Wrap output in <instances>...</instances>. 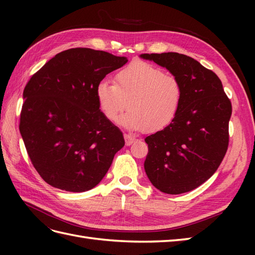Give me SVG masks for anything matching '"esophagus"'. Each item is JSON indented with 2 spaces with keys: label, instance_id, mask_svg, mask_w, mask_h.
<instances>
[{
  "label": "esophagus",
  "instance_id": "esophagus-1",
  "mask_svg": "<svg viewBox=\"0 0 255 255\" xmlns=\"http://www.w3.org/2000/svg\"><path fill=\"white\" fill-rule=\"evenodd\" d=\"M124 138H125V141H126V145H131L134 142V140H136L131 136V134H127V133L124 134Z\"/></svg>",
  "mask_w": 255,
  "mask_h": 255
}]
</instances>
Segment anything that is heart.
Listing matches in <instances>:
<instances>
[{
	"mask_svg": "<svg viewBox=\"0 0 255 255\" xmlns=\"http://www.w3.org/2000/svg\"><path fill=\"white\" fill-rule=\"evenodd\" d=\"M96 100L108 121L121 118L124 127L131 130L156 132L169 126L177 115L183 99L178 79L165 74L162 69L142 60H134L119 70L115 84L101 81Z\"/></svg>",
	"mask_w": 255,
	"mask_h": 255,
	"instance_id": "obj_1",
	"label": "heart"
}]
</instances>
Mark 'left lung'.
Segmentation results:
<instances>
[{
  "instance_id": "1",
  "label": "left lung",
  "mask_w": 255,
  "mask_h": 255,
  "mask_svg": "<svg viewBox=\"0 0 255 255\" xmlns=\"http://www.w3.org/2000/svg\"><path fill=\"white\" fill-rule=\"evenodd\" d=\"M140 57L169 70L183 88L173 122L144 139L145 174L162 193L193 191L217 171L227 152L231 102L216 73L191 57L177 52Z\"/></svg>"
}]
</instances>
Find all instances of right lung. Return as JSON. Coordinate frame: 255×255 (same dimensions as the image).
I'll return each mask as SVG.
<instances>
[{"instance_id": "obj_1", "label": "right lung", "mask_w": 255, "mask_h": 255, "mask_svg": "<svg viewBox=\"0 0 255 255\" xmlns=\"http://www.w3.org/2000/svg\"><path fill=\"white\" fill-rule=\"evenodd\" d=\"M127 61L106 51L72 48L50 59L26 84L19 131L32 165L49 185L89 191L125 145L123 132L101 112L95 90Z\"/></svg>"}]
</instances>
